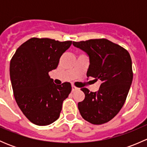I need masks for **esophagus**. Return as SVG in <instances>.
<instances>
[{
  "label": "esophagus",
  "instance_id": "obj_1",
  "mask_svg": "<svg viewBox=\"0 0 147 147\" xmlns=\"http://www.w3.org/2000/svg\"><path fill=\"white\" fill-rule=\"evenodd\" d=\"M80 88H78V87H75V85H72V92H75V91H77V90H79Z\"/></svg>",
  "mask_w": 147,
  "mask_h": 147
}]
</instances>
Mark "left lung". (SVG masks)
<instances>
[{
	"label": "left lung",
	"mask_w": 147,
	"mask_h": 147,
	"mask_svg": "<svg viewBox=\"0 0 147 147\" xmlns=\"http://www.w3.org/2000/svg\"><path fill=\"white\" fill-rule=\"evenodd\" d=\"M73 45L86 52L90 57L87 78L102 81L98 92L81 88L85 94L84 100L78 103L81 116L93 124L108 122L119 113L132 82L129 53L106 38L73 41Z\"/></svg>",
	"instance_id": "left-lung-1"
}]
</instances>
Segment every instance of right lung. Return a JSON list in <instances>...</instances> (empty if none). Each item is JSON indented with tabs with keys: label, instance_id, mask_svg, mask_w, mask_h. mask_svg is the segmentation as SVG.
I'll use <instances>...</instances> for the list:
<instances>
[{
	"label": "right lung",
	"instance_id": "obj_1",
	"mask_svg": "<svg viewBox=\"0 0 147 147\" xmlns=\"http://www.w3.org/2000/svg\"><path fill=\"white\" fill-rule=\"evenodd\" d=\"M72 42L32 38L22 44L11 58L10 75L15 100L33 124L48 125L60 117L72 86L69 82L55 84L49 72L57 67Z\"/></svg>",
	"mask_w": 147,
	"mask_h": 147
}]
</instances>
